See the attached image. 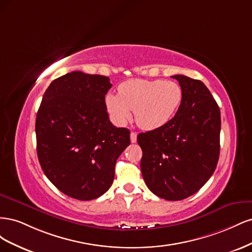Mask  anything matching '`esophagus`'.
Returning a JSON list of instances; mask_svg holds the SVG:
<instances>
[{
    "instance_id": "esophagus-1",
    "label": "esophagus",
    "mask_w": 252,
    "mask_h": 252,
    "mask_svg": "<svg viewBox=\"0 0 252 252\" xmlns=\"http://www.w3.org/2000/svg\"><path fill=\"white\" fill-rule=\"evenodd\" d=\"M136 136H138V134H136V132L132 131V132L130 133V141H131V143H135V142H136Z\"/></svg>"
}]
</instances>
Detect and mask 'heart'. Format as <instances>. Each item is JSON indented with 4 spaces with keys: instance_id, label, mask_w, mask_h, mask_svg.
<instances>
[{
    "instance_id": "obj_1",
    "label": "heart",
    "mask_w": 252,
    "mask_h": 252,
    "mask_svg": "<svg viewBox=\"0 0 252 252\" xmlns=\"http://www.w3.org/2000/svg\"><path fill=\"white\" fill-rule=\"evenodd\" d=\"M183 101V89L172 81L130 80L121 84L119 94H108L105 98L111 119L119 125L130 120L145 130H154L168 124Z\"/></svg>"
}]
</instances>
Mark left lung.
Segmentation results:
<instances>
[{
    "label": "left lung",
    "instance_id": "left-lung-1",
    "mask_svg": "<svg viewBox=\"0 0 252 252\" xmlns=\"http://www.w3.org/2000/svg\"><path fill=\"white\" fill-rule=\"evenodd\" d=\"M183 101L165 126L138 135L145 183L158 197L180 201L194 194L215 172L220 157V112L204 83L172 77Z\"/></svg>",
    "mask_w": 252,
    "mask_h": 252
}]
</instances>
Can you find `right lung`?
I'll return each mask as SVG.
<instances>
[{
    "label": "right lung",
    "instance_id": "right-lung-1",
    "mask_svg": "<svg viewBox=\"0 0 252 252\" xmlns=\"http://www.w3.org/2000/svg\"><path fill=\"white\" fill-rule=\"evenodd\" d=\"M110 80L72 71L52 81L36 113V152L45 175L64 194L90 201L114 179L130 131L109 121L105 95Z\"/></svg>",
    "mask_w": 252,
    "mask_h": 252
}]
</instances>
